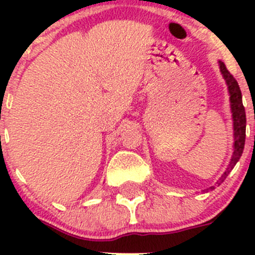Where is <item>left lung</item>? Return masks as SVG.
<instances>
[{
    "label": "left lung",
    "mask_w": 255,
    "mask_h": 255,
    "mask_svg": "<svg viewBox=\"0 0 255 255\" xmlns=\"http://www.w3.org/2000/svg\"><path fill=\"white\" fill-rule=\"evenodd\" d=\"M218 66H220V71L224 76L225 82L227 85V91H229L230 96V107H231V114H233V125H234V153L231 155V161H230L229 166H227L226 171L224 175L220 177L217 184L220 185L221 182H224V180L229 176V173L231 172L235 164L240 159L244 150L245 145V129H247V116H245V108L243 106V96L242 91L239 88L238 82L235 80L231 74L229 73V70L226 69L225 64L222 61H218ZM211 189H215V186H211Z\"/></svg>",
    "instance_id": "obj_1"
}]
</instances>
